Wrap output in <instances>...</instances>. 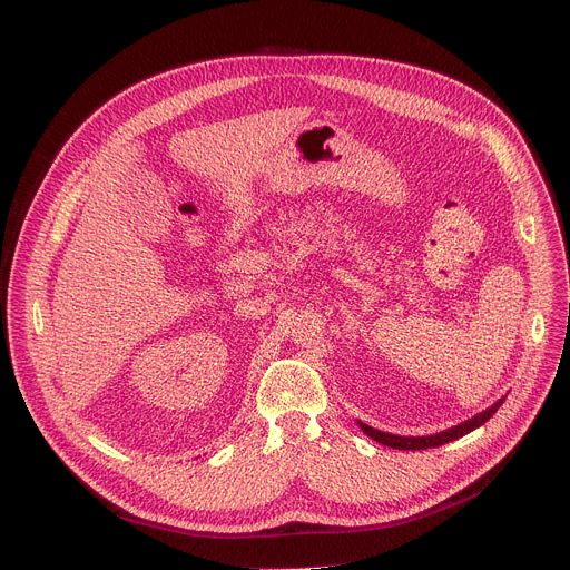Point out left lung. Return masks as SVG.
I'll return each instance as SVG.
<instances>
[{
    "instance_id": "left-lung-1",
    "label": "left lung",
    "mask_w": 570,
    "mask_h": 570,
    "mask_svg": "<svg viewBox=\"0 0 570 570\" xmlns=\"http://www.w3.org/2000/svg\"><path fill=\"white\" fill-rule=\"evenodd\" d=\"M501 405H503V399L497 401L490 410L476 414L474 419H470V421H465V423H461V425H456V428H452V430L432 434V436H396V434H387V432H381V430H373V428H368V425H364V423H360V428H362V432H364L366 436H371L373 441L383 443V445H387V448H392V450H428V448H439V445H445V443H450V441H456V439L470 434L472 430L481 428L488 419H492V414H494Z\"/></svg>"
}]
</instances>
